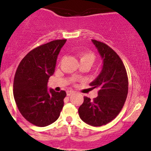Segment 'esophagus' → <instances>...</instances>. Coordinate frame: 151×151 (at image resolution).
Wrapping results in <instances>:
<instances>
[{
  "label": "esophagus",
  "instance_id": "esophagus-1",
  "mask_svg": "<svg viewBox=\"0 0 151 151\" xmlns=\"http://www.w3.org/2000/svg\"><path fill=\"white\" fill-rule=\"evenodd\" d=\"M73 93H74V91H68L66 92L67 96H71Z\"/></svg>",
  "mask_w": 151,
  "mask_h": 151
}]
</instances>
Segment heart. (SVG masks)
<instances>
[{
    "instance_id": "b5f03b06",
    "label": "heart",
    "mask_w": 151,
    "mask_h": 151,
    "mask_svg": "<svg viewBox=\"0 0 151 151\" xmlns=\"http://www.w3.org/2000/svg\"><path fill=\"white\" fill-rule=\"evenodd\" d=\"M79 55H80V62H82V61H87V62H89L91 64H92L95 60L94 54L91 52H89V51L81 52Z\"/></svg>"
}]
</instances>
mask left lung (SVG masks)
Segmentation results:
<instances>
[{
	"instance_id": "left-lung-1",
	"label": "left lung",
	"mask_w": 151,
	"mask_h": 151,
	"mask_svg": "<svg viewBox=\"0 0 151 151\" xmlns=\"http://www.w3.org/2000/svg\"><path fill=\"white\" fill-rule=\"evenodd\" d=\"M92 42L103 60L100 74L90 83L92 88H97L99 91L93 100L84 96L78 112L83 122L98 127L108 124L119 114L128 95V79L119 55L102 42Z\"/></svg>"
}]
</instances>
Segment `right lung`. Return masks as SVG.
<instances>
[{
	"mask_svg": "<svg viewBox=\"0 0 151 151\" xmlns=\"http://www.w3.org/2000/svg\"><path fill=\"white\" fill-rule=\"evenodd\" d=\"M66 40H55L32 49L23 58L16 71L13 94L19 111L30 123L45 127L59 118L65 91L48 90L57 59Z\"/></svg>",
	"mask_w": 151,
	"mask_h": 151,
	"instance_id": "obj_1",
	"label": "right lung"
}]
</instances>
